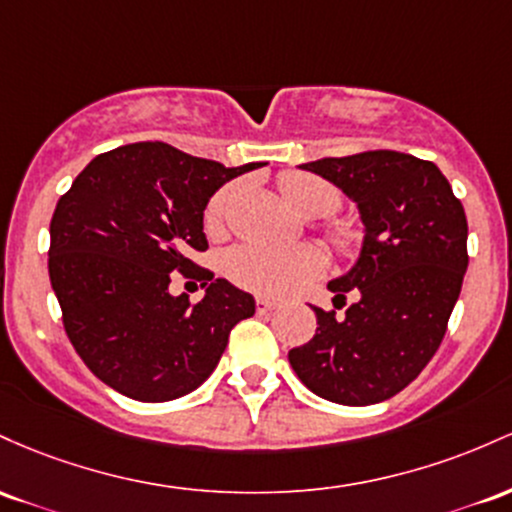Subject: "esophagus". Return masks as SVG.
Masks as SVG:
<instances>
[{"mask_svg":"<svg viewBox=\"0 0 512 512\" xmlns=\"http://www.w3.org/2000/svg\"><path fill=\"white\" fill-rule=\"evenodd\" d=\"M275 307H278V302H275V300H266V297H256V312L258 314L273 312Z\"/></svg>","mask_w":512,"mask_h":512,"instance_id":"1","label":"esophagus"}]
</instances>
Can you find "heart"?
I'll list each match as a JSON object with an SVG mask.
<instances>
[{
  "label": "heart",
  "instance_id": "1",
  "mask_svg": "<svg viewBox=\"0 0 512 512\" xmlns=\"http://www.w3.org/2000/svg\"><path fill=\"white\" fill-rule=\"evenodd\" d=\"M285 200L302 215L326 217L338 210L341 193L329 181L312 174H285L280 179ZM234 200V186L220 188L205 205V229L220 234L225 229L227 210ZM324 237L338 256L350 258L358 254L360 234L348 225H326ZM324 268V258L314 246H261L241 244L229 249L222 258V271L234 285L266 297H283L300 290Z\"/></svg>",
  "mask_w": 512,
  "mask_h": 512
}]
</instances>
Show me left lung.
I'll return each instance as SVG.
<instances>
[{
    "label": "left lung",
    "instance_id": "left-lung-1",
    "mask_svg": "<svg viewBox=\"0 0 512 512\" xmlns=\"http://www.w3.org/2000/svg\"><path fill=\"white\" fill-rule=\"evenodd\" d=\"M358 203V263L329 283L335 309L312 307L317 333L287 353L324 399L370 406L399 394L440 348L467 271V215L433 162L394 149L302 164ZM356 297L353 305L345 297Z\"/></svg>",
    "mask_w": 512,
    "mask_h": 512
}]
</instances>
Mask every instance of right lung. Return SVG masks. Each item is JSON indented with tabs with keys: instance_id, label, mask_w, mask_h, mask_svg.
I'll return each mask as SVG.
<instances>
[{
	"instance_id": "1",
	"label": "right lung",
	"mask_w": 512,
	"mask_h": 512,
	"mask_svg": "<svg viewBox=\"0 0 512 512\" xmlns=\"http://www.w3.org/2000/svg\"><path fill=\"white\" fill-rule=\"evenodd\" d=\"M261 162L227 169L166 142H135L86 164L50 220L48 273L84 365L137 401H171L210 377L229 331L254 317L249 292L193 263L208 249L210 195ZM174 272L209 287L174 298Z\"/></svg>"
}]
</instances>
